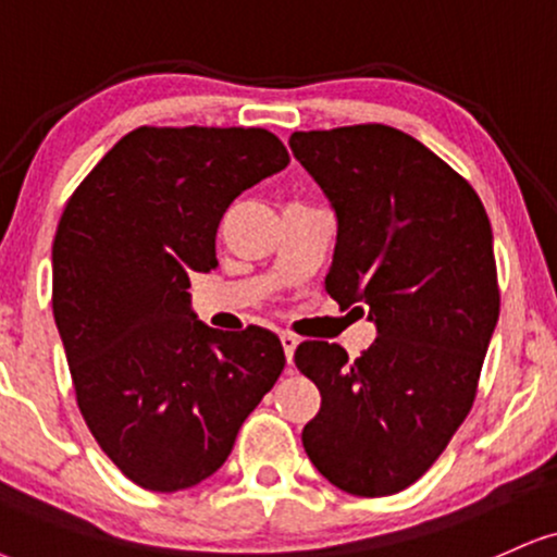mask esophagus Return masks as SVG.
<instances>
[{
  "label": "esophagus",
  "mask_w": 557,
  "mask_h": 557,
  "mask_svg": "<svg viewBox=\"0 0 557 557\" xmlns=\"http://www.w3.org/2000/svg\"><path fill=\"white\" fill-rule=\"evenodd\" d=\"M278 341H281V346H284V354H286V361L292 363V359H294V348H297V335H292V333H281L278 335Z\"/></svg>",
  "instance_id": "obj_1"
}]
</instances>
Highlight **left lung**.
<instances>
[{"instance_id":"1","label":"left lung","mask_w":557,"mask_h":557,"mask_svg":"<svg viewBox=\"0 0 557 557\" xmlns=\"http://www.w3.org/2000/svg\"><path fill=\"white\" fill-rule=\"evenodd\" d=\"M292 152L338 216L325 292L367 312L376 338L359 359L305 341L294 363L318 384L307 457L351 496L413 485L478 395L500 292L485 206L413 136L382 123L294 132Z\"/></svg>"}]
</instances>
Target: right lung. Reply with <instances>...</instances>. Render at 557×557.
<instances>
[{"label": "right lung", "instance_id": "right-lung-1", "mask_svg": "<svg viewBox=\"0 0 557 557\" xmlns=\"http://www.w3.org/2000/svg\"><path fill=\"white\" fill-rule=\"evenodd\" d=\"M289 164L265 128L139 126L89 170L53 237V320L89 434L132 483L175 493L222 468L284 372L263 327L190 312L230 203Z\"/></svg>", "mask_w": 557, "mask_h": 557}]
</instances>
